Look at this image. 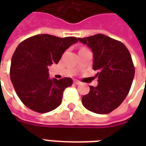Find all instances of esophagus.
Segmentation results:
<instances>
[{
  "label": "esophagus",
  "mask_w": 146,
  "mask_h": 146,
  "mask_svg": "<svg viewBox=\"0 0 146 146\" xmlns=\"http://www.w3.org/2000/svg\"><path fill=\"white\" fill-rule=\"evenodd\" d=\"M73 83H74L75 84H80V82L79 80H73Z\"/></svg>",
  "instance_id": "1"
}]
</instances>
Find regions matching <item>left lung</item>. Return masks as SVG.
I'll list each match as a JSON object with an SVG mask.
<instances>
[{"mask_svg":"<svg viewBox=\"0 0 146 146\" xmlns=\"http://www.w3.org/2000/svg\"><path fill=\"white\" fill-rule=\"evenodd\" d=\"M93 53L94 70H98V85L89 86L90 92L83 96L84 106L91 112L106 114L125 99L135 76V67L128 49L121 42L104 34L78 38Z\"/></svg>","mask_w":146,"mask_h":146,"instance_id":"1","label":"left lung"}]
</instances>
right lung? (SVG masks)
<instances>
[{
  "label": "right lung",
  "mask_w": 146,
  "mask_h": 146,
  "mask_svg": "<svg viewBox=\"0 0 146 146\" xmlns=\"http://www.w3.org/2000/svg\"><path fill=\"white\" fill-rule=\"evenodd\" d=\"M78 40L39 34L25 40L11 58L10 78L26 106L37 113L54 110L62 103L64 90L73 84L70 77L51 79L48 66L57 64L66 49Z\"/></svg>",
  "instance_id": "1"
}]
</instances>
